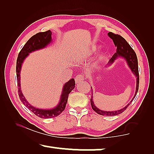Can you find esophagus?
<instances>
[{
  "instance_id": "esophagus-1",
  "label": "esophagus",
  "mask_w": 154,
  "mask_h": 154,
  "mask_svg": "<svg viewBox=\"0 0 154 154\" xmlns=\"http://www.w3.org/2000/svg\"><path fill=\"white\" fill-rule=\"evenodd\" d=\"M84 79H85L84 75H82L81 74L77 75L76 76H75V84H79V83L81 82L82 80H84Z\"/></svg>"
}]
</instances>
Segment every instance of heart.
Wrapping results in <instances>:
<instances>
[{"label":"heart","instance_id":"1","mask_svg":"<svg viewBox=\"0 0 154 154\" xmlns=\"http://www.w3.org/2000/svg\"><path fill=\"white\" fill-rule=\"evenodd\" d=\"M97 50H98V47L97 46H91L87 50V52L86 53V57H90L91 55H92V54H94V53H95V52H96ZM103 58H104V56H101L99 58V59H98L96 64L97 63L100 62L102 60H103Z\"/></svg>","mask_w":154,"mask_h":154}]
</instances>
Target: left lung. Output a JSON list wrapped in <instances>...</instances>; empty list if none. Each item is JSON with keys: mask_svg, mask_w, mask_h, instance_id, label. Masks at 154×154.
Instances as JSON below:
<instances>
[{"mask_svg": "<svg viewBox=\"0 0 154 154\" xmlns=\"http://www.w3.org/2000/svg\"><path fill=\"white\" fill-rule=\"evenodd\" d=\"M108 35L110 39H112L115 46L117 47V51H116L115 53L113 54V56L112 57L111 59L109 60V61L108 62L107 65H106V67L111 66L118 58H123V59H124L125 60L128 67H130L131 71H132L133 74L135 75L136 78H137V86H136V91L134 97H133L132 100H131L125 107L122 108V109L115 110V111H106V110H100L97 107L95 106L94 102V97H93V95L91 96V104L93 110H94L95 112H97V114L101 115L115 116L122 113L128 107V106L132 103V101L134 100L138 90V85H139V74H138V59L137 54H136L134 50L132 48V47L130 46V44L126 42V40L121 36V35L114 34L111 32H108ZM92 91L93 89L91 88V92Z\"/></svg>", "mask_w": 154, "mask_h": 154, "instance_id": "left-lung-1", "label": "left lung"}]
</instances>
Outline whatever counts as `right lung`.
I'll return each mask as SVG.
<instances>
[{"label": "right lung", "instance_id": "right-lung-1", "mask_svg": "<svg viewBox=\"0 0 154 154\" xmlns=\"http://www.w3.org/2000/svg\"><path fill=\"white\" fill-rule=\"evenodd\" d=\"M52 42V32L47 31L46 32H38L36 35L31 37L25 44L22 49L20 50L16 62V75L17 87H18V95L21 102L29 110L34 113L35 115L43 119H49L57 117L65 110V106L67 104V98L70 92L75 88V81L74 79H70L63 85L62 94L60 95L59 104L56 106L51 109H42L32 106L26 100L22 94L21 87H20V72L22 63L25 59L29 56L30 53L47 47L50 43Z\"/></svg>", "mask_w": 154, "mask_h": 154}]
</instances>
